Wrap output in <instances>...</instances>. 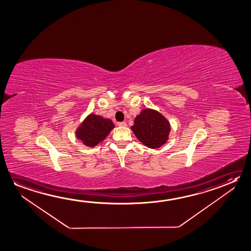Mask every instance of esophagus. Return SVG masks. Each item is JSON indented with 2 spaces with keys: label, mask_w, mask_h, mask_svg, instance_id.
<instances>
[{
  "label": "esophagus",
  "mask_w": 251,
  "mask_h": 251,
  "mask_svg": "<svg viewBox=\"0 0 251 251\" xmlns=\"http://www.w3.org/2000/svg\"><path fill=\"white\" fill-rule=\"evenodd\" d=\"M118 126H126V122H118Z\"/></svg>",
  "instance_id": "esophagus-1"
}]
</instances>
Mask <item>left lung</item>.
<instances>
[{"mask_svg":"<svg viewBox=\"0 0 251 251\" xmlns=\"http://www.w3.org/2000/svg\"><path fill=\"white\" fill-rule=\"evenodd\" d=\"M170 124L163 116L151 109H145L136 117L131 130L148 148H159L167 142Z\"/></svg>","mask_w":251,"mask_h":251,"instance_id":"left-lung-1","label":"left lung"}]
</instances>
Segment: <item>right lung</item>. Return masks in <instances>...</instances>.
<instances>
[{"mask_svg":"<svg viewBox=\"0 0 251 251\" xmlns=\"http://www.w3.org/2000/svg\"><path fill=\"white\" fill-rule=\"evenodd\" d=\"M113 128L114 124L112 120L91 114L76 130V137L82 140L85 146L93 148L103 141Z\"/></svg>","mask_w":251,"mask_h":251,"instance_id":"add662e5","label":"right lung"}]
</instances>
